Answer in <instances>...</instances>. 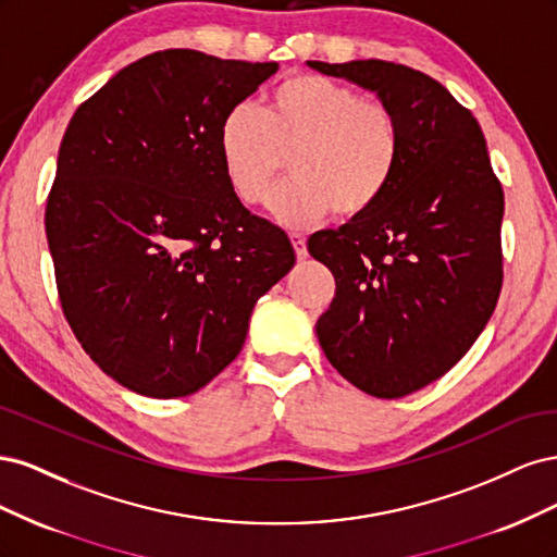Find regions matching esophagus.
<instances>
[{
	"instance_id": "1",
	"label": "esophagus",
	"mask_w": 557,
	"mask_h": 557,
	"mask_svg": "<svg viewBox=\"0 0 557 557\" xmlns=\"http://www.w3.org/2000/svg\"><path fill=\"white\" fill-rule=\"evenodd\" d=\"M290 242H293V246H295V252H297V260H305V258L309 256L305 234H297V232H293V234H290Z\"/></svg>"
}]
</instances>
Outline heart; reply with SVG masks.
I'll return each instance as SVG.
<instances>
[{
  "label": "heart",
  "mask_w": 557,
  "mask_h": 557,
  "mask_svg": "<svg viewBox=\"0 0 557 557\" xmlns=\"http://www.w3.org/2000/svg\"><path fill=\"white\" fill-rule=\"evenodd\" d=\"M218 158L232 193L260 205L288 156L293 178L269 209L290 227L334 211L358 218L374 209L401 162L395 111L356 88L318 74H299L269 90L262 111L234 104L215 132Z\"/></svg>",
  "instance_id": "b5f03b06"
}]
</instances>
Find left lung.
<instances>
[{
  "label": "left lung",
  "mask_w": 557,
  "mask_h": 557,
  "mask_svg": "<svg viewBox=\"0 0 557 557\" xmlns=\"http://www.w3.org/2000/svg\"><path fill=\"white\" fill-rule=\"evenodd\" d=\"M311 70L376 92L401 127V162L374 209L309 237L334 274L315 334L362 393L411 395L479 339L502 290L504 193L476 117L440 81L383 60Z\"/></svg>",
  "instance_id": "8db88e82"
}]
</instances>
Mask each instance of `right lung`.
<instances>
[{
	"label": "right lung",
	"instance_id": "add662e5",
	"mask_svg": "<svg viewBox=\"0 0 557 557\" xmlns=\"http://www.w3.org/2000/svg\"><path fill=\"white\" fill-rule=\"evenodd\" d=\"M276 70L158 50L66 125L46 205L60 305L83 350L132 393L205 387L295 264L288 234L242 205L215 148L221 117Z\"/></svg>",
	"mask_w": 557,
	"mask_h": 557
}]
</instances>
